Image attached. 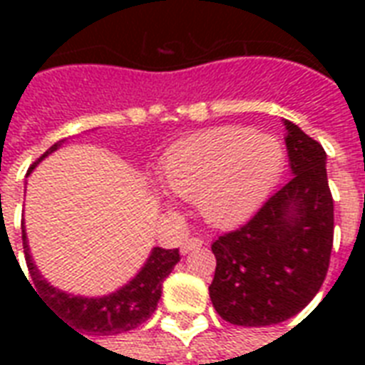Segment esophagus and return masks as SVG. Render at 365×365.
<instances>
[{
    "mask_svg": "<svg viewBox=\"0 0 365 365\" xmlns=\"http://www.w3.org/2000/svg\"><path fill=\"white\" fill-rule=\"evenodd\" d=\"M202 244H205V240L199 239V237H189V239H183L180 250H182V254H189L191 250L199 248V246H202Z\"/></svg>",
    "mask_w": 365,
    "mask_h": 365,
    "instance_id": "obj_1",
    "label": "esophagus"
}]
</instances>
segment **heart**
Listing matches in <instances>:
<instances>
[{
	"instance_id": "obj_1",
	"label": "heart",
	"mask_w": 365,
	"mask_h": 365,
	"mask_svg": "<svg viewBox=\"0 0 365 365\" xmlns=\"http://www.w3.org/2000/svg\"><path fill=\"white\" fill-rule=\"evenodd\" d=\"M286 165L282 142L244 126L199 132L168 149L160 182L180 199L197 200L208 222L229 225L269 197Z\"/></svg>"
}]
</instances>
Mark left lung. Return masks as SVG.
Listing matches in <instances>:
<instances>
[{
  "mask_svg": "<svg viewBox=\"0 0 365 365\" xmlns=\"http://www.w3.org/2000/svg\"><path fill=\"white\" fill-rule=\"evenodd\" d=\"M292 180L242 227L212 244L210 299L235 326H272L303 311L318 294L334 246V199L326 151L284 121Z\"/></svg>",
  "mask_w": 365,
  "mask_h": 365,
  "instance_id": "8db88e82",
  "label": "left lung"
}]
</instances>
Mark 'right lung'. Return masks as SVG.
Wrapping results in <instances>:
<instances>
[{"label": "right lung", "instance_id": "obj_1", "mask_svg": "<svg viewBox=\"0 0 365 365\" xmlns=\"http://www.w3.org/2000/svg\"><path fill=\"white\" fill-rule=\"evenodd\" d=\"M64 140H60L48 148L39 159L31 165L30 170L37 163H41L47 155L60 148ZM28 170V174H30ZM22 244H24L26 265L30 271V277L36 284L34 289L37 295H41L48 305V309L64 320L66 326L79 329L83 334L91 335H113L130 331L143 324L157 309V303L163 294V282L168 277L180 261V252L176 250L153 248L151 255L142 267V271L132 278L130 282L125 284L121 289L104 297H81V295H70L60 292L39 274L36 263L31 261L26 231L22 227ZM34 288V286H31Z\"/></svg>", "mask_w": 365, "mask_h": 365}]
</instances>
